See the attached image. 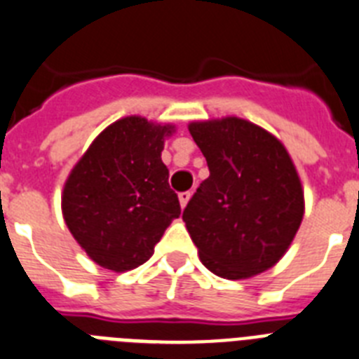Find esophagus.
<instances>
[{"instance_id":"esophagus-1","label":"esophagus","mask_w":359,"mask_h":359,"mask_svg":"<svg viewBox=\"0 0 359 359\" xmlns=\"http://www.w3.org/2000/svg\"><path fill=\"white\" fill-rule=\"evenodd\" d=\"M191 192L187 191V192H180V203H182V207H185L187 203H189V200H191Z\"/></svg>"}]
</instances>
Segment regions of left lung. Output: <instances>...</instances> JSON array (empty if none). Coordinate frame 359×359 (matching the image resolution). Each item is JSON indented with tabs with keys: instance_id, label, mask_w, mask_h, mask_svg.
<instances>
[{
	"instance_id": "left-lung-1",
	"label": "left lung",
	"mask_w": 359,
	"mask_h": 359,
	"mask_svg": "<svg viewBox=\"0 0 359 359\" xmlns=\"http://www.w3.org/2000/svg\"><path fill=\"white\" fill-rule=\"evenodd\" d=\"M189 132L209 167L183 211L200 260L229 280L273 268L304 216L303 185L286 147L235 115L192 121Z\"/></svg>"
}]
</instances>
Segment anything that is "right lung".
<instances>
[{
	"instance_id": "add662e5",
	"label": "right lung",
	"mask_w": 359,
	"mask_h": 359,
	"mask_svg": "<svg viewBox=\"0 0 359 359\" xmlns=\"http://www.w3.org/2000/svg\"><path fill=\"white\" fill-rule=\"evenodd\" d=\"M174 132V124L123 117L102 130L71 168L62 215L95 264L115 273L137 268L182 215L161 161L165 139Z\"/></svg>"
}]
</instances>
